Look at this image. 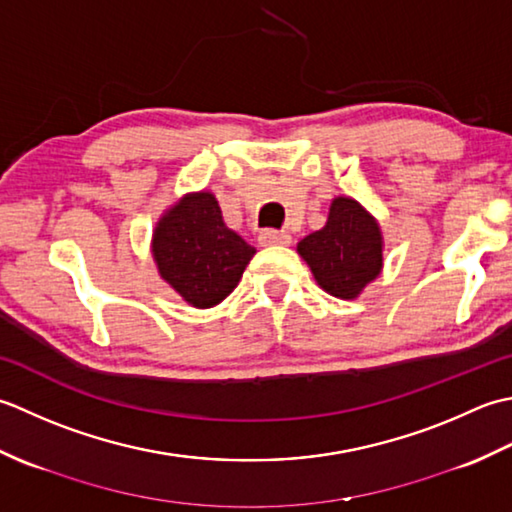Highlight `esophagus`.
<instances>
[{"label": "esophagus", "mask_w": 512, "mask_h": 512, "mask_svg": "<svg viewBox=\"0 0 512 512\" xmlns=\"http://www.w3.org/2000/svg\"><path fill=\"white\" fill-rule=\"evenodd\" d=\"M291 236L287 232H278V229H263V232L258 234V243L263 247L269 245H289Z\"/></svg>", "instance_id": "esophagus-1"}]
</instances>
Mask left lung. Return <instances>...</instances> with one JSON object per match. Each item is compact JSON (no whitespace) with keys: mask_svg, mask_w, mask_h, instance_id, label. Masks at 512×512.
Returning a JSON list of instances; mask_svg holds the SVG:
<instances>
[{"mask_svg":"<svg viewBox=\"0 0 512 512\" xmlns=\"http://www.w3.org/2000/svg\"><path fill=\"white\" fill-rule=\"evenodd\" d=\"M318 285L336 298H356L362 287L380 274V227L353 198L331 203L327 225L298 243Z\"/></svg>","mask_w":512,"mask_h":512,"instance_id":"obj_1","label":"left lung"}]
</instances>
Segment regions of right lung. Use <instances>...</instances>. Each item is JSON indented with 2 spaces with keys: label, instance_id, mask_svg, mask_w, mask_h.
Segmentation results:
<instances>
[{
  "label": "right lung",
  "instance_id": "1",
  "mask_svg": "<svg viewBox=\"0 0 512 512\" xmlns=\"http://www.w3.org/2000/svg\"><path fill=\"white\" fill-rule=\"evenodd\" d=\"M159 274L194 307H214L232 294L256 254L227 229L210 192L185 196L161 218L152 243Z\"/></svg>",
  "mask_w": 512,
  "mask_h": 512
}]
</instances>
